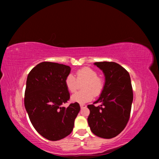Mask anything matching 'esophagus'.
<instances>
[{
    "mask_svg": "<svg viewBox=\"0 0 159 159\" xmlns=\"http://www.w3.org/2000/svg\"><path fill=\"white\" fill-rule=\"evenodd\" d=\"M80 109H84V108L87 107L85 104H80Z\"/></svg>",
    "mask_w": 159,
    "mask_h": 159,
    "instance_id": "1",
    "label": "esophagus"
}]
</instances>
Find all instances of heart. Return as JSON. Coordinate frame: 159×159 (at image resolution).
<instances>
[{"mask_svg":"<svg viewBox=\"0 0 159 159\" xmlns=\"http://www.w3.org/2000/svg\"><path fill=\"white\" fill-rule=\"evenodd\" d=\"M76 78L73 74H70L65 80V85L70 92H74L77 89L78 82L86 81L83 86L85 91L77 92L71 96V100L74 102L80 104L85 103L93 99L94 94L99 95L104 88V82L100 78L98 77V74L93 69L85 67L77 70Z\"/></svg>","mask_w":159,"mask_h":159,"instance_id":"obj_1","label":"heart"}]
</instances>
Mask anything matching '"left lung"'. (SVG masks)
Here are the masks:
<instances>
[{"label":"left lung","instance_id":"left-lung-1","mask_svg":"<svg viewBox=\"0 0 159 159\" xmlns=\"http://www.w3.org/2000/svg\"><path fill=\"white\" fill-rule=\"evenodd\" d=\"M105 77L104 88L99 98L87 106L90 111L87 121L95 135L111 139L118 135L129 120L133 100L130 77L127 71L115 62L93 63Z\"/></svg>","mask_w":159,"mask_h":159}]
</instances>
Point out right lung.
I'll return each mask as SVG.
<instances>
[{
	"instance_id": "1",
	"label": "right lung",
	"mask_w": 159,
	"mask_h": 159,
	"mask_svg": "<svg viewBox=\"0 0 159 159\" xmlns=\"http://www.w3.org/2000/svg\"><path fill=\"white\" fill-rule=\"evenodd\" d=\"M71 71L68 66L42 62L27 76L25 106L37 132L46 139L57 141L72 133L80 111L79 104L62 105L70 99L65 80Z\"/></svg>"
}]
</instances>
